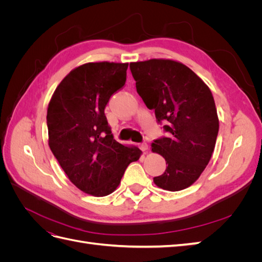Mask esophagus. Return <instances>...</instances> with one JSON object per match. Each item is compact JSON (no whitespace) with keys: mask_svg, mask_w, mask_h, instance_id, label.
Instances as JSON below:
<instances>
[{"mask_svg":"<svg viewBox=\"0 0 262 262\" xmlns=\"http://www.w3.org/2000/svg\"><path fill=\"white\" fill-rule=\"evenodd\" d=\"M140 148L143 150V152H145V150H147L148 149V145L146 144V143H141L140 144Z\"/></svg>","mask_w":262,"mask_h":262,"instance_id":"1","label":"esophagus"}]
</instances>
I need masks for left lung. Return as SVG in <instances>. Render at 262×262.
<instances>
[{
  "mask_svg": "<svg viewBox=\"0 0 262 262\" xmlns=\"http://www.w3.org/2000/svg\"><path fill=\"white\" fill-rule=\"evenodd\" d=\"M137 92L147 108L155 110L168 138L155 140L150 148L166 161L165 172L154 184L180 191L198 180L209 164L219 133L213 95L201 78L181 62L150 59L131 62Z\"/></svg>",
  "mask_w": 262,
  "mask_h": 262,
  "instance_id": "8db88e82",
  "label": "left lung"
}]
</instances>
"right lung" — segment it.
I'll return each instance as SVG.
<instances>
[{"mask_svg":"<svg viewBox=\"0 0 262 262\" xmlns=\"http://www.w3.org/2000/svg\"><path fill=\"white\" fill-rule=\"evenodd\" d=\"M129 63L90 62L73 69L55 89L47 112L48 143L74 186L94 196L113 193L137 146L114 139L105 107L126 80Z\"/></svg>","mask_w":262,"mask_h":262,"instance_id":"add662e5","label":"right lung"}]
</instances>
